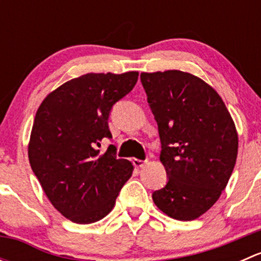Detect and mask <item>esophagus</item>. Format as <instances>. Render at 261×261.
<instances>
[{
	"mask_svg": "<svg viewBox=\"0 0 261 261\" xmlns=\"http://www.w3.org/2000/svg\"><path fill=\"white\" fill-rule=\"evenodd\" d=\"M133 164L135 165V168H138V169H140V168H143L144 165L146 164V160H140V159H134L133 160Z\"/></svg>",
	"mask_w": 261,
	"mask_h": 261,
	"instance_id": "34e87169",
	"label": "esophagus"
}]
</instances>
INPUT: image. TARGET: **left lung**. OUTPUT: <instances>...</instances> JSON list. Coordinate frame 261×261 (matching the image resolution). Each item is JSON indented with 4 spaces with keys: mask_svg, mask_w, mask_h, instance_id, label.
<instances>
[{
    "mask_svg": "<svg viewBox=\"0 0 261 261\" xmlns=\"http://www.w3.org/2000/svg\"><path fill=\"white\" fill-rule=\"evenodd\" d=\"M140 80L168 175L152 201L174 220H196L217 202L232 174L239 147L235 123L217 92L191 73H141Z\"/></svg>",
    "mask_w": 261,
    "mask_h": 261,
    "instance_id": "left-lung-1",
    "label": "left lung"
}]
</instances>
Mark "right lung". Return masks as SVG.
Listing matches in <instances>:
<instances>
[{
	"instance_id": "right-lung-1",
	"label": "right lung",
	"mask_w": 261,
	"mask_h": 261,
	"mask_svg": "<svg viewBox=\"0 0 261 261\" xmlns=\"http://www.w3.org/2000/svg\"><path fill=\"white\" fill-rule=\"evenodd\" d=\"M138 75H81L49 93L36 111L28 150L31 169L53 206L72 222L87 225L109 215L133 174V164L117 159L114 145L103 154L98 147L112 138V106L131 92Z\"/></svg>"
}]
</instances>
